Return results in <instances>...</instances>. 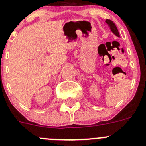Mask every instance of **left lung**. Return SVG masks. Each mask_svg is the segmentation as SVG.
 Returning a JSON list of instances; mask_svg holds the SVG:
<instances>
[{
	"instance_id": "left-lung-1",
	"label": "left lung",
	"mask_w": 146,
	"mask_h": 146,
	"mask_svg": "<svg viewBox=\"0 0 146 146\" xmlns=\"http://www.w3.org/2000/svg\"><path fill=\"white\" fill-rule=\"evenodd\" d=\"M106 22L107 25H109V27H110V29H111V30L113 32V34L116 35L117 37H119L120 36L119 33V31H118V29H117V26H116V25L113 23V21L110 19H106Z\"/></svg>"
}]
</instances>
